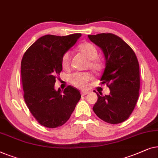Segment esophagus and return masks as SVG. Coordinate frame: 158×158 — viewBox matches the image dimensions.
I'll use <instances>...</instances> for the list:
<instances>
[{
    "label": "esophagus",
    "instance_id": "obj_1",
    "mask_svg": "<svg viewBox=\"0 0 158 158\" xmlns=\"http://www.w3.org/2000/svg\"><path fill=\"white\" fill-rule=\"evenodd\" d=\"M89 93V92H87V91H81V94L82 95V96H84V95H86Z\"/></svg>",
    "mask_w": 158,
    "mask_h": 158
}]
</instances>
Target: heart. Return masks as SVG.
<instances>
[{"instance_id":"1","label":"heart","mask_w":158,"mask_h":158,"mask_svg":"<svg viewBox=\"0 0 158 158\" xmlns=\"http://www.w3.org/2000/svg\"><path fill=\"white\" fill-rule=\"evenodd\" d=\"M78 49L90 60L89 66L94 72H99L102 69V63L97 58L98 56V51L94 45L89 42H84L79 44ZM72 54L70 52H66L61 57V65L64 69H68L70 66ZM69 81L73 85L79 88H84L88 81L92 79V75L89 72H76L69 75Z\"/></svg>"}]
</instances>
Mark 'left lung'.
<instances>
[{
	"label": "left lung",
	"instance_id": "8db88e82",
	"mask_svg": "<svg viewBox=\"0 0 158 158\" xmlns=\"http://www.w3.org/2000/svg\"><path fill=\"white\" fill-rule=\"evenodd\" d=\"M103 52L105 69L100 80L110 88L108 95L97 93L93 106L97 116L110 124L125 121L134 110L139 90V67L135 52L121 38L112 34L88 35Z\"/></svg>",
	"mask_w": 158,
	"mask_h": 158
}]
</instances>
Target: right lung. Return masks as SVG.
I'll return each mask as SVG.
<instances>
[{
    "label": "right lung",
    "instance_id": "right-lung-1",
    "mask_svg": "<svg viewBox=\"0 0 158 158\" xmlns=\"http://www.w3.org/2000/svg\"><path fill=\"white\" fill-rule=\"evenodd\" d=\"M81 35H44L22 59L24 100L33 116L46 127L56 128L66 123L81 98L79 90L72 86L63 91L54 88L56 77L62 70V56Z\"/></svg>",
    "mask_w": 158,
    "mask_h": 158
}]
</instances>
